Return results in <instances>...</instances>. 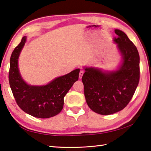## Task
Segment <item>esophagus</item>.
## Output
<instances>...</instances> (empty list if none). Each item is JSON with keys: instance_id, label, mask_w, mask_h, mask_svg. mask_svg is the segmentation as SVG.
Listing matches in <instances>:
<instances>
[{"instance_id": "obj_1", "label": "esophagus", "mask_w": 151, "mask_h": 151, "mask_svg": "<svg viewBox=\"0 0 151 151\" xmlns=\"http://www.w3.org/2000/svg\"><path fill=\"white\" fill-rule=\"evenodd\" d=\"M83 74H84V71H83V70H81L80 73H79V78H82Z\"/></svg>"}]
</instances>
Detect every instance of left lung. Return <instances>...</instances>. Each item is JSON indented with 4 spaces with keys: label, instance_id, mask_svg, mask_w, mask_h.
<instances>
[{
    "label": "left lung",
    "instance_id": "8db88e82",
    "mask_svg": "<svg viewBox=\"0 0 151 151\" xmlns=\"http://www.w3.org/2000/svg\"><path fill=\"white\" fill-rule=\"evenodd\" d=\"M114 42L121 55L115 70L84 67L82 77L86 101L91 109L101 115L122 110L130 102L139 83L140 56L138 50L122 31L115 29Z\"/></svg>",
    "mask_w": 151,
    "mask_h": 151
}]
</instances>
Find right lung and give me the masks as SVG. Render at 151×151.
Instances as JSON below:
<instances>
[{
  "label": "right lung",
  "instance_id": "right-lung-1",
  "mask_svg": "<svg viewBox=\"0 0 151 151\" xmlns=\"http://www.w3.org/2000/svg\"><path fill=\"white\" fill-rule=\"evenodd\" d=\"M26 40L27 37H23L11 54L9 84L17 104L23 111L35 118H51L63 109L64 97L78 81L80 69H75L67 75L54 78L47 85L27 84L23 79L18 66V60Z\"/></svg>",
  "mask_w": 151,
  "mask_h": 151
}]
</instances>
